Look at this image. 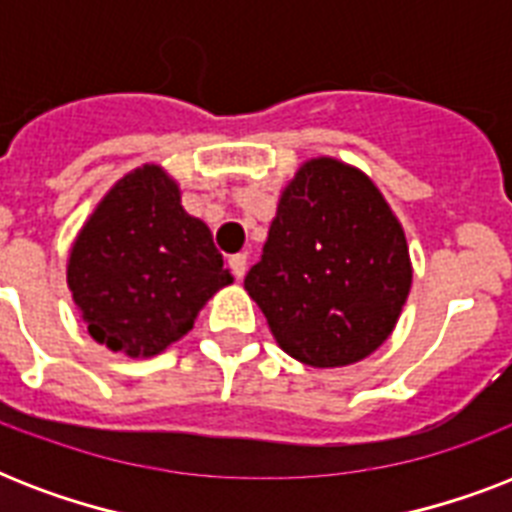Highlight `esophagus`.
I'll use <instances>...</instances> for the list:
<instances>
[{"instance_id": "esophagus-1", "label": "esophagus", "mask_w": 512, "mask_h": 512, "mask_svg": "<svg viewBox=\"0 0 512 512\" xmlns=\"http://www.w3.org/2000/svg\"><path fill=\"white\" fill-rule=\"evenodd\" d=\"M228 268L236 279H244V273H247V255H231L228 257Z\"/></svg>"}]
</instances>
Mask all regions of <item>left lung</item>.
<instances>
[{
  "mask_svg": "<svg viewBox=\"0 0 512 512\" xmlns=\"http://www.w3.org/2000/svg\"><path fill=\"white\" fill-rule=\"evenodd\" d=\"M412 287L404 228L380 188L332 156L281 191L244 289L284 353L316 369L356 364L396 329Z\"/></svg>",
  "mask_w": 512,
  "mask_h": 512,
  "instance_id": "obj_1",
  "label": "left lung"
}]
</instances>
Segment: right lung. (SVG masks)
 <instances>
[{"label": "right lung", "mask_w": 512, "mask_h": 512, "mask_svg": "<svg viewBox=\"0 0 512 512\" xmlns=\"http://www.w3.org/2000/svg\"><path fill=\"white\" fill-rule=\"evenodd\" d=\"M66 281L92 340L151 358L188 335L209 297L233 276L207 223L183 209L175 180L159 164H143L87 217Z\"/></svg>", "instance_id": "1"}]
</instances>
